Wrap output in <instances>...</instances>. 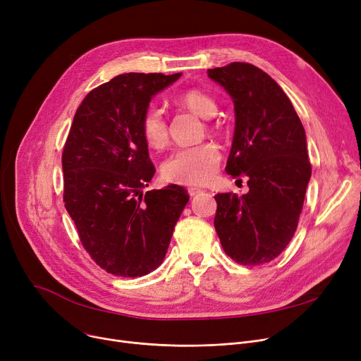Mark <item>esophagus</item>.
Wrapping results in <instances>:
<instances>
[{"label":"esophagus","instance_id":"1","mask_svg":"<svg viewBox=\"0 0 361 361\" xmlns=\"http://www.w3.org/2000/svg\"><path fill=\"white\" fill-rule=\"evenodd\" d=\"M200 193H203L202 188H197V187H188V195H190L192 197H195V196H197V195H200Z\"/></svg>","mask_w":361,"mask_h":361}]
</instances>
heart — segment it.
<instances>
[{"label":"heart","instance_id":"obj_1","mask_svg":"<svg viewBox=\"0 0 361 361\" xmlns=\"http://www.w3.org/2000/svg\"><path fill=\"white\" fill-rule=\"evenodd\" d=\"M178 104L192 109L202 118L209 120L216 116V102L200 90H187L178 97ZM140 131L146 145L152 149H161L168 142V123L164 112L157 105H149L140 120ZM221 161V152L214 143L178 147L165 158L161 174L165 181L177 184H204L216 173Z\"/></svg>","mask_w":361,"mask_h":361}]
</instances>
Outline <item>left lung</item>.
<instances>
[{
	"label": "left lung",
	"instance_id": "obj_1",
	"mask_svg": "<svg viewBox=\"0 0 361 361\" xmlns=\"http://www.w3.org/2000/svg\"><path fill=\"white\" fill-rule=\"evenodd\" d=\"M234 104L225 171L249 178V193H219L214 225L224 252L241 264L274 260L291 241L312 166L306 131L281 86L263 70L231 63L207 70Z\"/></svg>",
	"mask_w": 361,
	"mask_h": 361
}]
</instances>
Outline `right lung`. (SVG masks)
<instances>
[{
  "mask_svg": "<svg viewBox=\"0 0 361 361\" xmlns=\"http://www.w3.org/2000/svg\"><path fill=\"white\" fill-rule=\"evenodd\" d=\"M180 75L120 74L89 92L74 114L63 152L66 209L86 252L116 276H143L159 267L190 199L177 184L143 193L155 166L142 114Z\"/></svg>",
  "mask_w": 361,
  "mask_h": 361,
  "instance_id": "1",
  "label": "right lung"
}]
</instances>
